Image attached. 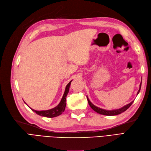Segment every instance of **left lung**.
I'll return each instance as SVG.
<instances>
[{
  "label": "left lung",
  "mask_w": 151,
  "mask_h": 151,
  "mask_svg": "<svg viewBox=\"0 0 151 151\" xmlns=\"http://www.w3.org/2000/svg\"><path fill=\"white\" fill-rule=\"evenodd\" d=\"M141 84H142V81L141 82V84H140L139 89V91L137 92V95H138V93L140 92V90H141ZM87 101H88V103H89V106H91V107L93 109V111H96V112H97L99 114H102V115H105V116H116V115H118V114H120L122 112H124V111H126L127 109L132 104V103L134 101H132L131 102H130L129 104H128L124 106V107H121L120 109H116V110L107 111V110H105V109H101L99 107H98L94 106V105L93 104H92V102L90 101V100L89 99V98H88L87 97Z\"/></svg>",
  "instance_id": "obj_1"
}]
</instances>
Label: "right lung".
<instances>
[{
	"label": "right lung",
	"instance_id": "right-lung-1",
	"mask_svg": "<svg viewBox=\"0 0 151 151\" xmlns=\"http://www.w3.org/2000/svg\"><path fill=\"white\" fill-rule=\"evenodd\" d=\"M71 82H72V81H70L69 82V84L66 86L63 97H62L60 103L56 107H55L53 109H49V110L40 111L34 110V109L30 107L31 109V110H32L34 112H35L36 114H38V115H39L40 116L49 117V118L55 117H57V116L60 115V114L63 112L65 110V108L66 106V102H65L66 101V97H67V93H68V92H69Z\"/></svg>",
	"mask_w": 151,
	"mask_h": 151
}]
</instances>
